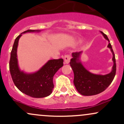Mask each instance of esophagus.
Returning a JSON list of instances; mask_svg holds the SVG:
<instances>
[{"instance_id": "34e87169", "label": "esophagus", "mask_w": 124, "mask_h": 124, "mask_svg": "<svg viewBox=\"0 0 124 124\" xmlns=\"http://www.w3.org/2000/svg\"><path fill=\"white\" fill-rule=\"evenodd\" d=\"M71 56L69 54H66L64 56V63L65 64H68L69 63V62H70Z\"/></svg>"}]
</instances>
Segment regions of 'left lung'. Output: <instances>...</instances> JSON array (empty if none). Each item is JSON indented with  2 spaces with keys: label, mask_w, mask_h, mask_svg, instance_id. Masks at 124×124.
<instances>
[{
  "label": "left lung",
  "mask_w": 124,
  "mask_h": 124,
  "mask_svg": "<svg viewBox=\"0 0 124 124\" xmlns=\"http://www.w3.org/2000/svg\"><path fill=\"white\" fill-rule=\"evenodd\" d=\"M106 39L109 41L107 35L101 32ZM108 47L111 51L113 57L114 65L111 73L106 75H99L91 73L87 70L79 62L81 52L72 54L73 58L70 59V65L74 73L73 83L78 92L83 96H93L104 91L111 83L116 73V63L115 54L111 45L109 43Z\"/></svg>",
  "instance_id": "8db88e82"
}]
</instances>
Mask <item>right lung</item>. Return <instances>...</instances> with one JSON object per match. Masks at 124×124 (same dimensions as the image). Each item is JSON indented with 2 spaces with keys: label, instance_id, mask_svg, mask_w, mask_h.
<instances>
[{
  "label": "right lung",
  "instance_id": "obj_1",
  "mask_svg": "<svg viewBox=\"0 0 124 124\" xmlns=\"http://www.w3.org/2000/svg\"><path fill=\"white\" fill-rule=\"evenodd\" d=\"M39 31L28 30L21 33L15 39L11 51L9 69L12 80L15 86L22 93L34 98H42L52 93L54 85L53 78L59 68L63 66V59L49 60L38 72L32 74H26L19 70L17 58V48L19 38L22 34L27 32Z\"/></svg>",
  "mask_w": 124,
  "mask_h": 124
}]
</instances>
